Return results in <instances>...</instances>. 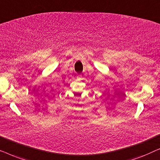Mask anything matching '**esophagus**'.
<instances>
[{
  "mask_svg": "<svg viewBox=\"0 0 160 160\" xmlns=\"http://www.w3.org/2000/svg\"><path fill=\"white\" fill-rule=\"evenodd\" d=\"M78 77H80V75H79V76H78Z\"/></svg>",
  "mask_w": 160,
  "mask_h": 160,
  "instance_id": "34e87169",
  "label": "esophagus"
}]
</instances>
